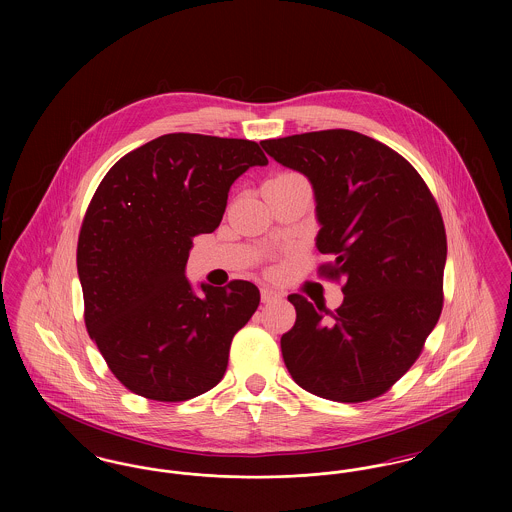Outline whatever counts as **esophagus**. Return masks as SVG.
I'll return each mask as SVG.
<instances>
[{
	"instance_id": "34e87169",
	"label": "esophagus",
	"mask_w": 512,
	"mask_h": 512,
	"mask_svg": "<svg viewBox=\"0 0 512 512\" xmlns=\"http://www.w3.org/2000/svg\"><path fill=\"white\" fill-rule=\"evenodd\" d=\"M282 299V293L276 292V290H270V288H261V301L263 303H274Z\"/></svg>"
}]
</instances>
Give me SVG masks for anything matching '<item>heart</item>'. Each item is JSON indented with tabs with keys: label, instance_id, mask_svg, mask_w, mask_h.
<instances>
[{
	"label": "heart",
	"instance_id": "obj_1",
	"mask_svg": "<svg viewBox=\"0 0 512 512\" xmlns=\"http://www.w3.org/2000/svg\"><path fill=\"white\" fill-rule=\"evenodd\" d=\"M295 176H299V174H295V172H280L272 180H286V178H295Z\"/></svg>",
	"mask_w": 512,
	"mask_h": 512
}]
</instances>
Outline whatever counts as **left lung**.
<instances>
[{
	"mask_svg": "<svg viewBox=\"0 0 512 512\" xmlns=\"http://www.w3.org/2000/svg\"><path fill=\"white\" fill-rule=\"evenodd\" d=\"M261 146L313 184L318 251L332 257L318 272L345 278L336 313L288 295L297 318L280 340L284 363L318 397H380L414 365L441 315L447 238L438 203L407 159L353 130Z\"/></svg>",
	"mask_w": 512,
	"mask_h": 512,
	"instance_id": "8db88e82",
	"label": "left lung"
}]
</instances>
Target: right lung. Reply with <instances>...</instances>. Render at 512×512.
<instances>
[{
    "instance_id": "obj_1",
    "label": "right lung",
    "mask_w": 512,
    "mask_h": 512,
    "mask_svg": "<svg viewBox=\"0 0 512 512\" xmlns=\"http://www.w3.org/2000/svg\"><path fill=\"white\" fill-rule=\"evenodd\" d=\"M267 163L255 142L176 132L126 153L101 180L76 268L86 330L132 393L176 403L222 380L261 295L247 280L201 284L197 295L184 272L194 236L219 226L234 180Z\"/></svg>"
}]
</instances>
